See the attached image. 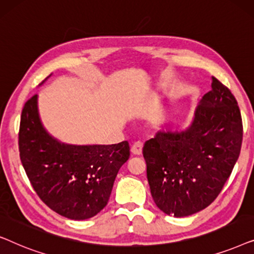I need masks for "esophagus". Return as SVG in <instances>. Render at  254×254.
I'll return each mask as SVG.
<instances>
[{
  "label": "esophagus",
  "mask_w": 254,
  "mask_h": 254,
  "mask_svg": "<svg viewBox=\"0 0 254 254\" xmlns=\"http://www.w3.org/2000/svg\"><path fill=\"white\" fill-rule=\"evenodd\" d=\"M142 149H143V143L141 141L135 142V143L131 145V154L135 156H140L142 154Z\"/></svg>",
  "instance_id": "obj_1"
}]
</instances>
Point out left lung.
I'll list each match as a JSON object with an SVG mask.
<instances>
[{"label":"left lung","mask_w":254,"mask_h":254,"mask_svg":"<svg viewBox=\"0 0 254 254\" xmlns=\"http://www.w3.org/2000/svg\"><path fill=\"white\" fill-rule=\"evenodd\" d=\"M243 123L237 100L213 77L185 130H159L144 143L156 206L176 217L204 209L221 193L239 157Z\"/></svg>","instance_id":"8db88e82"}]
</instances>
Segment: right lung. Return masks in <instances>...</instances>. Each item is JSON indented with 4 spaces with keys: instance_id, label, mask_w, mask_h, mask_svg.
Masks as SVG:
<instances>
[{
    "instance_id": "obj_1",
    "label": "right lung",
    "mask_w": 254,
    "mask_h": 254,
    "mask_svg": "<svg viewBox=\"0 0 254 254\" xmlns=\"http://www.w3.org/2000/svg\"><path fill=\"white\" fill-rule=\"evenodd\" d=\"M19 156L41 201L70 220L95 216L109 202L116 177L129 158L127 141L110 145H72L51 136L38 113V96L20 116Z\"/></svg>"
}]
</instances>
